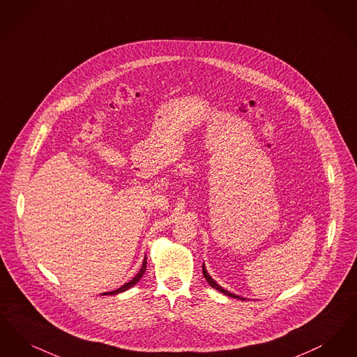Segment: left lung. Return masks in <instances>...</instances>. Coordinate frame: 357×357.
<instances>
[{
	"label": "left lung",
	"instance_id": "obj_1",
	"mask_svg": "<svg viewBox=\"0 0 357 357\" xmlns=\"http://www.w3.org/2000/svg\"><path fill=\"white\" fill-rule=\"evenodd\" d=\"M202 275H204V278L205 280L208 281V284L212 287V288H215V289H218V292H221V294H224V295L229 296V297H234V298H238V300H245L244 297H240V296L233 295L231 292H228V291H225L222 287H220L218 282L215 281V280L212 279L211 276H209V273L206 272V269H205V265H202Z\"/></svg>",
	"mask_w": 357,
	"mask_h": 357
}]
</instances>
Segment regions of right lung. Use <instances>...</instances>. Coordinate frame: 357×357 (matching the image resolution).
<instances>
[{"mask_svg": "<svg viewBox=\"0 0 357 357\" xmlns=\"http://www.w3.org/2000/svg\"><path fill=\"white\" fill-rule=\"evenodd\" d=\"M145 271H146V256L144 257V261H142V265H141V269H139V273H137L133 279L130 280L129 282L124 284L123 287H120L119 289H114V291H112V292H105V294H102V295H117V294H121V292L128 291V289H129V288H132L136 282H139V279L142 278V275L145 273Z\"/></svg>", "mask_w": 357, "mask_h": 357, "instance_id": "right-lung-1", "label": "right lung"}]
</instances>
